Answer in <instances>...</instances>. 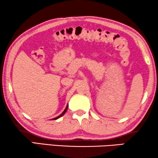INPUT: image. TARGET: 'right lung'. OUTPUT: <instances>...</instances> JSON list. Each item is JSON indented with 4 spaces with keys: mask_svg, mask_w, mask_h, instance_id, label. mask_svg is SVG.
I'll use <instances>...</instances> for the list:
<instances>
[{
    "mask_svg": "<svg viewBox=\"0 0 158 158\" xmlns=\"http://www.w3.org/2000/svg\"><path fill=\"white\" fill-rule=\"evenodd\" d=\"M67 109H68V106H66V109H65V110H64V112H62V113H61V114L59 115V116H58L57 117H56V118H54V119H57L58 118H59V117H61V116H63V115H64V114H65V112H66V110H67Z\"/></svg>",
    "mask_w": 158,
    "mask_h": 158,
    "instance_id": "obj_1",
    "label": "right lung"
}]
</instances>
